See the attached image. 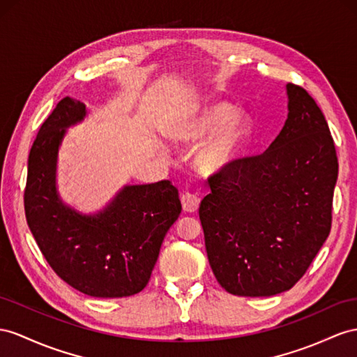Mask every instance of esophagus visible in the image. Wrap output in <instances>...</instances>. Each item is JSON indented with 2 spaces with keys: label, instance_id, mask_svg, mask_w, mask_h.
I'll use <instances>...</instances> for the list:
<instances>
[{
  "label": "esophagus",
  "instance_id": "34e87169",
  "mask_svg": "<svg viewBox=\"0 0 357 357\" xmlns=\"http://www.w3.org/2000/svg\"><path fill=\"white\" fill-rule=\"evenodd\" d=\"M181 202H182V208H184V211L196 213L199 208V204H200V199L196 193H190V191H185V193H182V196H181Z\"/></svg>",
  "mask_w": 357,
  "mask_h": 357
}]
</instances>
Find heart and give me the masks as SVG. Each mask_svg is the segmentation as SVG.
Listing matches in <instances>:
<instances>
[{
	"instance_id": "b5f03b06",
	"label": "heart",
	"mask_w": 357,
	"mask_h": 357,
	"mask_svg": "<svg viewBox=\"0 0 357 357\" xmlns=\"http://www.w3.org/2000/svg\"><path fill=\"white\" fill-rule=\"evenodd\" d=\"M250 134L252 123L248 114L235 109L232 104L215 100L200 105L178 128L175 137L182 142H199L209 135L197 151L196 162L200 170L218 173L238 162Z\"/></svg>"
}]
</instances>
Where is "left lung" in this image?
I'll list each match as a JSON object with an SVG mask.
<instances>
[{
  "label": "left lung",
  "mask_w": 357,
  "mask_h": 357,
  "mask_svg": "<svg viewBox=\"0 0 357 357\" xmlns=\"http://www.w3.org/2000/svg\"><path fill=\"white\" fill-rule=\"evenodd\" d=\"M288 119L270 148L208 178L199 206L209 266L234 296L270 297L303 278L332 227L335 143L307 91L287 84Z\"/></svg>",
  "instance_id": "left-lung-1"
}]
</instances>
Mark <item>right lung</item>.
Wrapping results in <instances>:
<instances>
[{
  "instance_id": "right-lung-1",
  "label": "right lung",
  "mask_w": 357,
  "mask_h": 357,
  "mask_svg": "<svg viewBox=\"0 0 357 357\" xmlns=\"http://www.w3.org/2000/svg\"><path fill=\"white\" fill-rule=\"evenodd\" d=\"M84 116L86 105L66 96L42 123L29 155L26 223L51 268L72 288L100 298L134 296L148 285L164 236L181 214L179 193L170 181L126 185L93 215L63 204L59 148L66 128Z\"/></svg>"
}]
</instances>
